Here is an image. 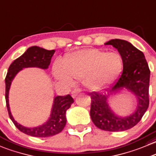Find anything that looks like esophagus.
Segmentation results:
<instances>
[{"instance_id": "esophagus-1", "label": "esophagus", "mask_w": 156, "mask_h": 156, "mask_svg": "<svg viewBox=\"0 0 156 156\" xmlns=\"http://www.w3.org/2000/svg\"><path fill=\"white\" fill-rule=\"evenodd\" d=\"M81 91V90L80 88H75V90H72V98H75V97L77 96V94H78V93H80Z\"/></svg>"}]
</instances>
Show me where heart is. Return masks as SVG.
Masks as SVG:
<instances>
[{"instance_id":"heart-1","label":"heart","mask_w":156,"mask_h":156,"mask_svg":"<svg viewBox=\"0 0 156 156\" xmlns=\"http://www.w3.org/2000/svg\"><path fill=\"white\" fill-rule=\"evenodd\" d=\"M123 69V59L116 52H106L98 49H87L70 54L63 69L55 66L54 73L60 81L72 82V78L82 79L90 88H97L113 81Z\"/></svg>"}]
</instances>
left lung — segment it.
<instances>
[{
  "label": "left lung",
  "mask_w": 156,
  "mask_h": 156,
  "mask_svg": "<svg viewBox=\"0 0 156 156\" xmlns=\"http://www.w3.org/2000/svg\"><path fill=\"white\" fill-rule=\"evenodd\" d=\"M106 45L117 49L123 59V72L116 82L107 90V93L90 94V115L95 126L110 132H119L131 129L141 120L149 104V87L150 70L143 52L123 40H111ZM123 87L133 92L137 97V110L130 116L121 119L116 116L107 104L110 95Z\"/></svg>",
  "instance_id": "left-lung-1"
}]
</instances>
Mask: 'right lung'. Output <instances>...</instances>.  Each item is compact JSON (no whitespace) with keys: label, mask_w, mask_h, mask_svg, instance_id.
<instances>
[{"label":"right lung","mask_w":156,"mask_h":156,"mask_svg":"<svg viewBox=\"0 0 156 156\" xmlns=\"http://www.w3.org/2000/svg\"><path fill=\"white\" fill-rule=\"evenodd\" d=\"M55 50H46L38 46H32L21 56L10 64L5 78V99L7 111L10 120L16 127L23 133L34 137H49L62 131L66 124V110L71 107L74 99L70 94L58 96L54 99L52 113L49 120L45 124L35 128H27L18 124L12 116L8 104V93L10 84L15 75L23 68L38 67L46 69L49 66Z\"/></svg>","instance_id":"1"}]
</instances>
